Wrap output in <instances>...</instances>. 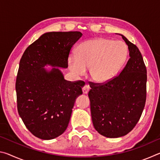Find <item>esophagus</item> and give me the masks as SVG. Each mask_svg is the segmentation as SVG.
Segmentation results:
<instances>
[{"label":"esophagus","mask_w":160,"mask_h":160,"mask_svg":"<svg viewBox=\"0 0 160 160\" xmlns=\"http://www.w3.org/2000/svg\"><path fill=\"white\" fill-rule=\"evenodd\" d=\"M89 90H90V87H89V85H85L82 88V92H83V94H88Z\"/></svg>","instance_id":"1"}]
</instances>
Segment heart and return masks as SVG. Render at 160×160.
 <instances>
[{
  "instance_id": "1",
  "label": "heart",
  "mask_w": 160,
  "mask_h": 160,
  "mask_svg": "<svg viewBox=\"0 0 160 160\" xmlns=\"http://www.w3.org/2000/svg\"><path fill=\"white\" fill-rule=\"evenodd\" d=\"M128 57L123 42L107 38H96L78 46L76 54L68 58V66L76 76H82L89 68V75L94 82L104 83L112 79Z\"/></svg>"
}]
</instances>
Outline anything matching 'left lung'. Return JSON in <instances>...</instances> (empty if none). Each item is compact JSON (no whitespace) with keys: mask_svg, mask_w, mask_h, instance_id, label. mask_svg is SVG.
Returning <instances> with one entry per match:
<instances>
[{"mask_svg":"<svg viewBox=\"0 0 160 160\" xmlns=\"http://www.w3.org/2000/svg\"><path fill=\"white\" fill-rule=\"evenodd\" d=\"M122 36L130 58L120 74L104 83L90 82L88 96L94 128L114 138L128 134L138 122L146 102L147 70L136 46Z\"/></svg>","mask_w":160,"mask_h":160,"instance_id":"1","label":"left lung"}]
</instances>
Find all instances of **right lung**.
<instances>
[{
    "mask_svg": "<svg viewBox=\"0 0 160 160\" xmlns=\"http://www.w3.org/2000/svg\"><path fill=\"white\" fill-rule=\"evenodd\" d=\"M82 34L51 32L42 34L26 48L20 59L15 90L19 115L29 131L51 140L66 131L75 99L82 94V80H64L58 68H66L70 51Z\"/></svg>",
    "mask_w": 160,
    "mask_h": 160,
    "instance_id": "1",
    "label": "right lung"
}]
</instances>
